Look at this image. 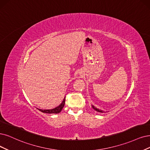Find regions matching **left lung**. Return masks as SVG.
Wrapping results in <instances>:
<instances>
[{"mask_svg":"<svg viewBox=\"0 0 150 150\" xmlns=\"http://www.w3.org/2000/svg\"><path fill=\"white\" fill-rule=\"evenodd\" d=\"M92 108H93L94 109H95V110H96V111H97V112H101V113L104 112L103 111V110H99V109H97L96 108H95V106H93V105H92Z\"/></svg>","mask_w":150,"mask_h":150,"instance_id":"obj_1","label":"left lung"}]
</instances>
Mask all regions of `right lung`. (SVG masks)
I'll use <instances>...</instances> for the list:
<instances>
[{
  "label": "right lung",
  "instance_id": "1",
  "mask_svg": "<svg viewBox=\"0 0 150 150\" xmlns=\"http://www.w3.org/2000/svg\"><path fill=\"white\" fill-rule=\"evenodd\" d=\"M65 98H64L63 101L62 102L59 106L55 108L54 109H38L41 111L42 112L44 113H47V114H58L60 112H61V110L63 109V108L64 107V105H65Z\"/></svg>",
  "mask_w": 150,
  "mask_h": 150
}]
</instances>
